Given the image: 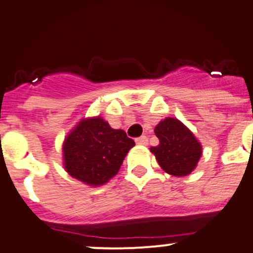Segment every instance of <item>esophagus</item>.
I'll return each instance as SVG.
<instances>
[{
    "mask_svg": "<svg viewBox=\"0 0 253 253\" xmlns=\"http://www.w3.org/2000/svg\"><path fill=\"white\" fill-rule=\"evenodd\" d=\"M135 142H136L137 145H147L149 139H147V136H145V135H141L140 137H136V139H135Z\"/></svg>",
    "mask_w": 253,
    "mask_h": 253,
    "instance_id": "esophagus-1",
    "label": "esophagus"
}]
</instances>
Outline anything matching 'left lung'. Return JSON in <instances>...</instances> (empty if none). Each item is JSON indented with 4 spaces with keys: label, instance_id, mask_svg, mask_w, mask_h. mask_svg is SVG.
I'll list each match as a JSON object with an SVG mask.
<instances>
[{
    "label": "left lung",
    "instance_id": "left-lung-1",
    "mask_svg": "<svg viewBox=\"0 0 253 253\" xmlns=\"http://www.w3.org/2000/svg\"><path fill=\"white\" fill-rule=\"evenodd\" d=\"M160 142L150 147L164 171L176 177L187 176L196 169L202 146L191 130L178 119L166 118L155 127Z\"/></svg>",
    "mask_w": 253,
    "mask_h": 253
}]
</instances>
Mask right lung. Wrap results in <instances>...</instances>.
Here are the masks:
<instances>
[{
	"instance_id": "1",
	"label": "right lung",
	"mask_w": 253,
	"mask_h": 253,
	"mask_svg": "<svg viewBox=\"0 0 253 253\" xmlns=\"http://www.w3.org/2000/svg\"><path fill=\"white\" fill-rule=\"evenodd\" d=\"M134 145L124 130L112 129L101 117L81 121L65 139V169L84 183L101 186L118 173Z\"/></svg>"
}]
</instances>
